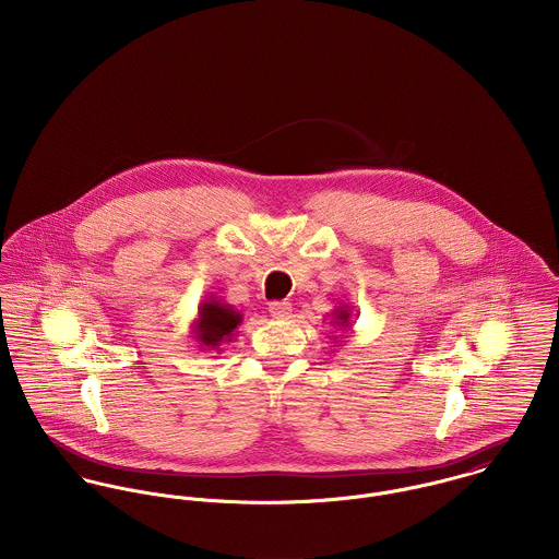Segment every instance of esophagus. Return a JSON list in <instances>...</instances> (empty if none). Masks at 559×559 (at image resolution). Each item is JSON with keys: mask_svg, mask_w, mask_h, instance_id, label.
Masks as SVG:
<instances>
[{"mask_svg": "<svg viewBox=\"0 0 559 559\" xmlns=\"http://www.w3.org/2000/svg\"><path fill=\"white\" fill-rule=\"evenodd\" d=\"M269 312H271L273 319L288 320L290 314H293V308H290L288 301H271L269 304Z\"/></svg>", "mask_w": 559, "mask_h": 559, "instance_id": "esophagus-1", "label": "esophagus"}]
</instances>
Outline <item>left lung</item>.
<instances>
[{"label": "left lung", "instance_id": "1", "mask_svg": "<svg viewBox=\"0 0 559 559\" xmlns=\"http://www.w3.org/2000/svg\"><path fill=\"white\" fill-rule=\"evenodd\" d=\"M353 312H350V306H346V304H340L333 312H331V322L329 324H333V326H337L340 331H344V333H348V331H353ZM348 337V335H346Z\"/></svg>", "mask_w": 559, "mask_h": 559}]
</instances>
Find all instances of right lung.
<instances>
[{
    "instance_id": "obj_1",
    "label": "right lung",
    "mask_w": 559,
    "mask_h": 559,
    "mask_svg": "<svg viewBox=\"0 0 559 559\" xmlns=\"http://www.w3.org/2000/svg\"><path fill=\"white\" fill-rule=\"evenodd\" d=\"M240 322L242 314L239 310L215 295H209L198 308V319L191 322V337L200 350L222 353V344L233 342Z\"/></svg>"
}]
</instances>
